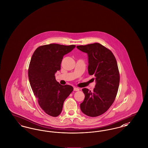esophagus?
Listing matches in <instances>:
<instances>
[{"instance_id":"34e87169","label":"esophagus","mask_w":148,"mask_h":148,"mask_svg":"<svg viewBox=\"0 0 148 148\" xmlns=\"http://www.w3.org/2000/svg\"><path fill=\"white\" fill-rule=\"evenodd\" d=\"M74 91H79V89L78 88H77V87H74Z\"/></svg>"}]
</instances>
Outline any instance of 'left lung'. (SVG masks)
Wrapping results in <instances>:
<instances>
[{"instance_id": "1", "label": "left lung", "mask_w": 148, "mask_h": 148, "mask_svg": "<svg viewBox=\"0 0 148 148\" xmlns=\"http://www.w3.org/2000/svg\"><path fill=\"white\" fill-rule=\"evenodd\" d=\"M78 49L87 53L88 73L95 77L93 92L82 89L85 98L80 105L85 115L95 117L106 112L113 104L119 88L120 75L113 53L99 43L79 45Z\"/></svg>"}]
</instances>
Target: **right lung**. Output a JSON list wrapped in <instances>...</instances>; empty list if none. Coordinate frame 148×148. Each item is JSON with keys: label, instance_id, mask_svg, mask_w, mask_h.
I'll return each mask as SVG.
<instances>
[{"label": "right lung", "instance_id": "obj_1", "mask_svg": "<svg viewBox=\"0 0 148 148\" xmlns=\"http://www.w3.org/2000/svg\"><path fill=\"white\" fill-rule=\"evenodd\" d=\"M75 45L50 44L38 47L29 64V80L35 97L44 112L58 116L62 111L64 102L73 90L69 85L60 84L55 74L60 70L64 56Z\"/></svg>", "mask_w": 148, "mask_h": 148}]
</instances>
